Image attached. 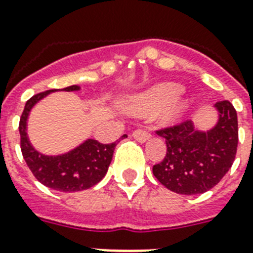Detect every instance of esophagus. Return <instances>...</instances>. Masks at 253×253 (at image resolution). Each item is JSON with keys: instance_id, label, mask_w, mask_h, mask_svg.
Masks as SVG:
<instances>
[{"instance_id": "obj_1", "label": "esophagus", "mask_w": 253, "mask_h": 253, "mask_svg": "<svg viewBox=\"0 0 253 253\" xmlns=\"http://www.w3.org/2000/svg\"><path fill=\"white\" fill-rule=\"evenodd\" d=\"M133 138L135 139V141L141 142V143H143V142H146L147 139L151 137L150 135V133L147 130H145V129H137V130L133 131Z\"/></svg>"}]
</instances>
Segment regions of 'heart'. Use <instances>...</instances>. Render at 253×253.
Here are the masks:
<instances>
[{
    "label": "heart",
    "mask_w": 253,
    "mask_h": 253,
    "mask_svg": "<svg viewBox=\"0 0 253 253\" xmlns=\"http://www.w3.org/2000/svg\"><path fill=\"white\" fill-rule=\"evenodd\" d=\"M185 91L182 85L176 83H162L149 90L137 94L129 99L128 107L134 114L159 112L163 123H173L189 110V98H179Z\"/></svg>",
    "instance_id": "obj_1"
}]
</instances>
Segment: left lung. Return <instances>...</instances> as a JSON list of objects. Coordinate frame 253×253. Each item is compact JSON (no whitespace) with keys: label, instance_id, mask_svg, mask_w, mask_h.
I'll return each mask as SVG.
<instances>
[{"label":"left lung","instance_id":"left-lung-1","mask_svg":"<svg viewBox=\"0 0 253 253\" xmlns=\"http://www.w3.org/2000/svg\"><path fill=\"white\" fill-rule=\"evenodd\" d=\"M214 108L218 120L210 130H199L191 120L156 130L166 138L167 154L152 167V173L173 193H206L233 166L238 147L237 111L229 101L217 102Z\"/></svg>","mask_w":253,"mask_h":253}]
</instances>
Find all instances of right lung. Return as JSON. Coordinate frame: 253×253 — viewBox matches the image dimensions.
Returning a JSON list of instances; mask_svg holds the SVG:
<instances>
[{"label": "right lung", "mask_w": 253, "mask_h": 253, "mask_svg": "<svg viewBox=\"0 0 253 253\" xmlns=\"http://www.w3.org/2000/svg\"><path fill=\"white\" fill-rule=\"evenodd\" d=\"M58 90L77 91L80 90V86L72 85L64 89L46 90L33 95L27 101L19 122L20 149L28 168L42 185L63 193H75L90 189L106 176L108 167L111 164L116 142L103 145L95 139L89 138L74 150L55 156L43 155L37 151L31 145L27 135L28 115L37 102L46 97L47 94ZM126 135L124 134L123 138Z\"/></svg>", "instance_id": "1"}]
</instances>
